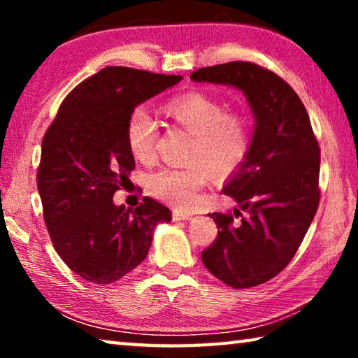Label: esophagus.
<instances>
[{"instance_id": "esophagus-1", "label": "esophagus", "mask_w": 358, "mask_h": 358, "mask_svg": "<svg viewBox=\"0 0 358 358\" xmlns=\"http://www.w3.org/2000/svg\"><path fill=\"white\" fill-rule=\"evenodd\" d=\"M172 217H173V221H189L191 217H192V215H189V213H183V211L175 210V211H173V215H172Z\"/></svg>"}]
</instances>
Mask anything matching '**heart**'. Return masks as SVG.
Here are the masks:
<instances>
[{
    "mask_svg": "<svg viewBox=\"0 0 358 358\" xmlns=\"http://www.w3.org/2000/svg\"><path fill=\"white\" fill-rule=\"evenodd\" d=\"M166 115L189 132L194 142L187 155L192 166L164 167L147 178V189L157 199L177 207H189L208 180L226 175L243 162L250 148V128L245 117L227 113L226 106L199 92L186 93L169 102ZM157 137L156 121L142 107L131 112L126 123V142L134 159L147 162L153 157Z\"/></svg>",
    "mask_w": 358,
    "mask_h": 358,
    "instance_id": "1",
    "label": "heart"
}]
</instances>
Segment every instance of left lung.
<instances>
[{"label": "left lung", "instance_id": "1", "mask_svg": "<svg viewBox=\"0 0 358 358\" xmlns=\"http://www.w3.org/2000/svg\"><path fill=\"white\" fill-rule=\"evenodd\" d=\"M191 80L241 90L256 121L243 162L222 187L238 208L210 215L217 238L202 262L230 287L259 286L292 260L319 207L320 151L311 121L292 87L257 64L210 66Z\"/></svg>", "mask_w": 358, "mask_h": 358}]
</instances>
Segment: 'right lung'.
I'll list each match as a JSON object with an SVG mask.
<instances>
[{"label":"right lung","mask_w":358,"mask_h":358,"mask_svg":"<svg viewBox=\"0 0 358 358\" xmlns=\"http://www.w3.org/2000/svg\"><path fill=\"white\" fill-rule=\"evenodd\" d=\"M181 76L108 66L78 83L42 141L38 191L53 248L80 278L110 284L147 257L153 230L172 220L153 199L132 208L113 194L134 171L126 142L131 112Z\"/></svg>","instance_id":"1"}]
</instances>
